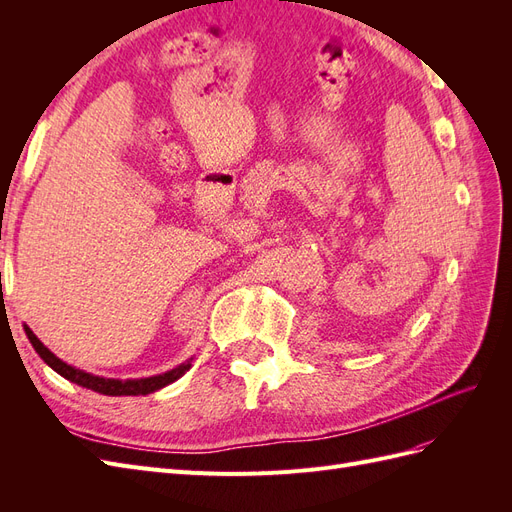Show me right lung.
Masks as SVG:
<instances>
[{"label":"right lung","instance_id":"1","mask_svg":"<svg viewBox=\"0 0 512 512\" xmlns=\"http://www.w3.org/2000/svg\"><path fill=\"white\" fill-rule=\"evenodd\" d=\"M25 329V335L29 342H32L34 350L40 354V359L49 365L53 371H57V374L61 378H66L74 384L83 386V389H91L96 393H102V395H111V397H121V395H149V393H156L160 389H164L166 384L179 380L185 371H188L192 367V359L194 356H190V359H185L183 363L175 365L173 369H166L162 371V374H153V376H143V378H115V376H102V374H94V371H87V369H81L76 365H70L66 363L64 359H59V356L55 352H51L49 348H46L38 335L27 327V324H23Z\"/></svg>","mask_w":512,"mask_h":512}]
</instances>
